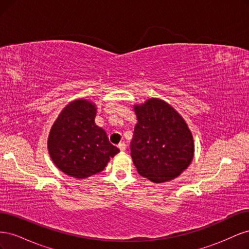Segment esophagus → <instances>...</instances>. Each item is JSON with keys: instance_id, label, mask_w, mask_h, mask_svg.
I'll use <instances>...</instances> for the list:
<instances>
[{"instance_id": "obj_1", "label": "esophagus", "mask_w": 249, "mask_h": 249, "mask_svg": "<svg viewBox=\"0 0 249 249\" xmlns=\"http://www.w3.org/2000/svg\"><path fill=\"white\" fill-rule=\"evenodd\" d=\"M117 146H118V148L120 149V152H124V150H125V147H126V145H125V143H124V142L119 143V144H118Z\"/></svg>"}]
</instances>
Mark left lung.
<instances>
[{
	"label": "left lung",
	"mask_w": 249,
	"mask_h": 249,
	"mask_svg": "<svg viewBox=\"0 0 249 249\" xmlns=\"http://www.w3.org/2000/svg\"><path fill=\"white\" fill-rule=\"evenodd\" d=\"M138 123L131 143V157L140 176L153 183L178 178L194 157L192 133L182 115L163 100L134 105Z\"/></svg>",
	"instance_id": "1"
}]
</instances>
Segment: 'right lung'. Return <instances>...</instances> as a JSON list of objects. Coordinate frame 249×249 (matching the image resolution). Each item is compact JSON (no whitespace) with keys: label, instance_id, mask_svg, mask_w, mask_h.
<instances>
[{"label":"right lung","instance_id":"obj_1","mask_svg":"<svg viewBox=\"0 0 249 249\" xmlns=\"http://www.w3.org/2000/svg\"><path fill=\"white\" fill-rule=\"evenodd\" d=\"M96 105L84 99L71 102L60 112L48 138L51 159L65 175L83 179L101 172L119 149L96 125Z\"/></svg>","mask_w":249,"mask_h":249}]
</instances>
